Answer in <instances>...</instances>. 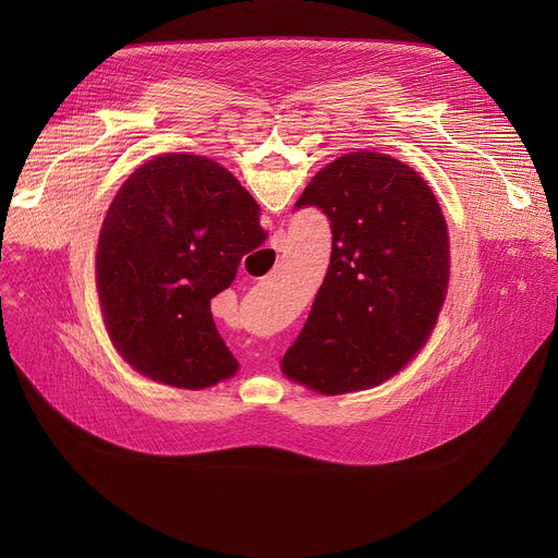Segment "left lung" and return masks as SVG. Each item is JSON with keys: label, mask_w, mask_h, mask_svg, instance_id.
Listing matches in <instances>:
<instances>
[{"label": "left lung", "mask_w": 558, "mask_h": 558, "mask_svg": "<svg viewBox=\"0 0 558 558\" xmlns=\"http://www.w3.org/2000/svg\"><path fill=\"white\" fill-rule=\"evenodd\" d=\"M304 207L331 220V260L282 371L325 395L381 384L428 340L446 298L439 203L413 168L366 149L317 172Z\"/></svg>", "instance_id": "left-lung-1"}]
</instances>
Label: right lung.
<instances>
[{"label": "right lung", "instance_id": "obj_1", "mask_svg": "<svg viewBox=\"0 0 558 558\" xmlns=\"http://www.w3.org/2000/svg\"><path fill=\"white\" fill-rule=\"evenodd\" d=\"M267 241L252 194L211 158L166 154L114 196L97 247L108 333L138 373L207 388L238 368L216 331L211 298Z\"/></svg>", "mask_w": 558, "mask_h": 558}]
</instances>
